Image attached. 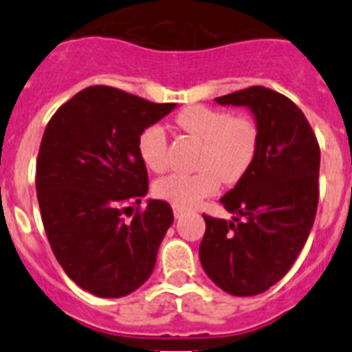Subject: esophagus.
Masks as SVG:
<instances>
[{
	"label": "esophagus",
	"instance_id": "obj_1",
	"mask_svg": "<svg viewBox=\"0 0 352 352\" xmlns=\"http://www.w3.org/2000/svg\"><path fill=\"white\" fill-rule=\"evenodd\" d=\"M173 213H174V217H176V219H179V217H183V214L186 213L185 210H183V208H178V206H174L173 208Z\"/></svg>",
	"mask_w": 352,
	"mask_h": 352
}]
</instances>
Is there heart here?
Segmentation results:
<instances>
[{
    "label": "heart",
    "mask_w": 352,
    "mask_h": 352,
    "mask_svg": "<svg viewBox=\"0 0 352 352\" xmlns=\"http://www.w3.org/2000/svg\"><path fill=\"white\" fill-rule=\"evenodd\" d=\"M176 123L203 142L197 155V173H174L153 185L157 197L178 208H192L219 190L220 182L232 185L250 169L257 151V126L247 118H232L220 109L190 105L183 109ZM138 151L148 169L160 173L167 167V132L162 125H149L138 139Z\"/></svg>",
    "instance_id": "1"
}]
</instances>
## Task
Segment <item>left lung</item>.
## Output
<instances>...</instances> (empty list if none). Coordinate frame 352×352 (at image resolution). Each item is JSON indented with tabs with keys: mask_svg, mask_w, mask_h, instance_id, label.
<instances>
[{
	"mask_svg": "<svg viewBox=\"0 0 352 352\" xmlns=\"http://www.w3.org/2000/svg\"><path fill=\"white\" fill-rule=\"evenodd\" d=\"M247 107L257 126L250 169L220 203L232 220L203 214L204 272L232 296H256L291 270L314 226L321 151L309 121L287 96L263 86L214 98Z\"/></svg>",
	"mask_w": 352,
	"mask_h": 352,
	"instance_id": "left-lung-1",
	"label": "left lung"
}]
</instances>
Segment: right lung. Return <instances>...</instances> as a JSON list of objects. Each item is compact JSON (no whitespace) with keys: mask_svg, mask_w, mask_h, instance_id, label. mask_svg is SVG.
I'll use <instances>...</instances> for the list:
<instances>
[{"mask_svg":"<svg viewBox=\"0 0 352 352\" xmlns=\"http://www.w3.org/2000/svg\"><path fill=\"white\" fill-rule=\"evenodd\" d=\"M174 107L91 86L61 105L45 126L36 160L43 227L65 273L95 296H126L153 273L173 210L148 199L132 222L123 213L148 194L139 135Z\"/></svg>","mask_w":352,"mask_h":352,"instance_id":"1","label":"right lung"}]
</instances>
